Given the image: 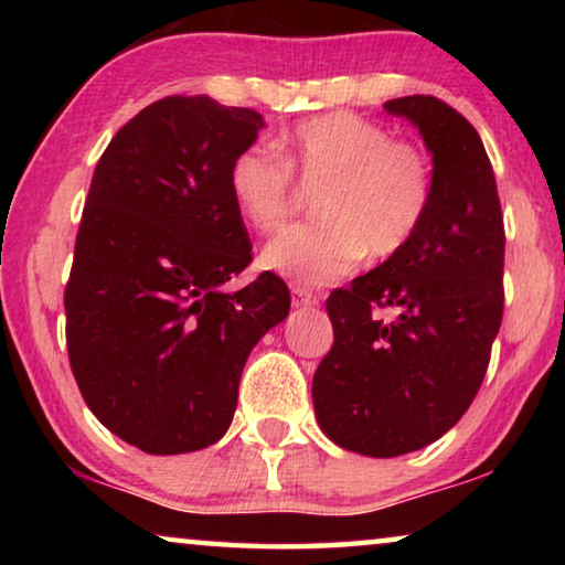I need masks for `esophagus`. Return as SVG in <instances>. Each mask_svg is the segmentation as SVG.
<instances>
[{"instance_id":"esophagus-1","label":"esophagus","mask_w":565,"mask_h":565,"mask_svg":"<svg viewBox=\"0 0 565 565\" xmlns=\"http://www.w3.org/2000/svg\"><path fill=\"white\" fill-rule=\"evenodd\" d=\"M319 303V296H316L313 290L308 288H300V285H292V306L298 308H311Z\"/></svg>"}]
</instances>
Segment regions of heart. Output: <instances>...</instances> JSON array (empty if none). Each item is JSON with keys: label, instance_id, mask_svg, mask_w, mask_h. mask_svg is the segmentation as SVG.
<instances>
[{"label": "heart", "instance_id": "1", "mask_svg": "<svg viewBox=\"0 0 565 565\" xmlns=\"http://www.w3.org/2000/svg\"><path fill=\"white\" fill-rule=\"evenodd\" d=\"M296 180L321 188L313 203L321 221L269 242L262 265L303 285L337 280L365 254L396 257L419 234L435 200L429 153L352 113L300 120L285 134L280 153L252 143L228 164L231 198L259 234L290 221Z\"/></svg>", "mask_w": 565, "mask_h": 565}]
</instances>
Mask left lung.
I'll return each mask as SVG.
<instances>
[{
  "mask_svg": "<svg viewBox=\"0 0 565 565\" xmlns=\"http://www.w3.org/2000/svg\"><path fill=\"white\" fill-rule=\"evenodd\" d=\"M385 110L419 128L435 200L404 252L331 290L334 344L311 388L323 435L370 458L422 450L458 424L504 316V215L476 128L429 95Z\"/></svg>",
  "mask_w": 565,
  "mask_h": 565,
  "instance_id": "left-lung-1",
  "label": "left lung"
}]
</instances>
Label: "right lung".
Instances as JSON below:
<instances>
[{
  "instance_id": "obj_1",
  "label": "right lung",
  "mask_w": 565,
  "mask_h": 565,
  "mask_svg": "<svg viewBox=\"0 0 565 565\" xmlns=\"http://www.w3.org/2000/svg\"><path fill=\"white\" fill-rule=\"evenodd\" d=\"M262 126L205 95L157 99L92 177L64 292L68 362L89 412L149 455L226 435L246 358L290 311L275 273L226 290L252 262L228 164Z\"/></svg>"
}]
</instances>
